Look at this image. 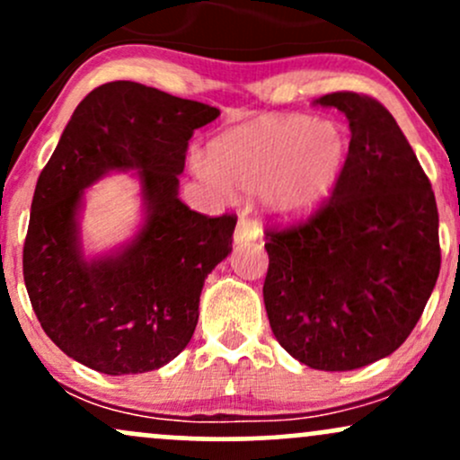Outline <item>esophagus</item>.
I'll return each mask as SVG.
<instances>
[{"instance_id":"34e87169","label":"esophagus","mask_w":460,"mask_h":460,"mask_svg":"<svg viewBox=\"0 0 460 460\" xmlns=\"http://www.w3.org/2000/svg\"><path fill=\"white\" fill-rule=\"evenodd\" d=\"M260 237V225L255 220H251L248 216H240L237 220L235 231H234V242L235 244H246V242H255Z\"/></svg>"}]
</instances>
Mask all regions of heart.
<instances>
[{"label": "heart", "mask_w": 460, "mask_h": 460, "mask_svg": "<svg viewBox=\"0 0 460 460\" xmlns=\"http://www.w3.org/2000/svg\"><path fill=\"white\" fill-rule=\"evenodd\" d=\"M350 136L337 120L268 114L212 140L200 175L220 192H261L283 218H303L331 197L344 172Z\"/></svg>", "instance_id": "b5f03b06"}]
</instances>
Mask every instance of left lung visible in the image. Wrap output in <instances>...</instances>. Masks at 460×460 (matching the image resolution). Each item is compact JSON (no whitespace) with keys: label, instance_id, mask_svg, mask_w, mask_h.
Masks as SVG:
<instances>
[{"label":"left lung","instance_id":"8db88e82","mask_svg":"<svg viewBox=\"0 0 460 460\" xmlns=\"http://www.w3.org/2000/svg\"><path fill=\"white\" fill-rule=\"evenodd\" d=\"M315 103L346 114L350 153L340 183L307 220L263 231V303L289 355L346 372L392 355L415 329L439 277V212L381 102L341 91Z\"/></svg>","mask_w":460,"mask_h":460}]
</instances>
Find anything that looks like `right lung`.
<instances>
[{
  "instance_id": "1",
  "label": "right lung",
  "mask_w": 460,
  "mask_h": 460,
  "mask_svg": "<svg viewBox=\"0 0 460 460\" xmlns=\"http://www.w3.org/2000/svg\"><path fill=\"white\" fill-rule=\"evenodd\" d=\"M218 108L136 82H108L77 105L36 181L23 279L36 318L82 366L120 376L166 366L199 322L205 277L231 252L237 216L179 200L194 129ZM110 170H138L147 220L132 244L86 262L75 214L83 188Z\"/></svg>"
}]
</instances>
